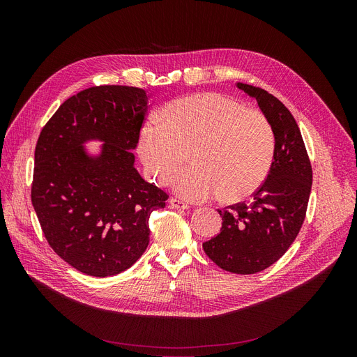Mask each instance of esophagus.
I'll use <instances>...</instances> for the list:
<instances>
[{"instance_id":"34e87169","label":"esophagus","mask_w":357,"mask_h":357,"mask_svg":"<svg viewBox=\"0 0 357 357\" xmlns=\"http://www.w3.org/2000/svg\"><path fill=\"white\" fill-rule=\"evenodd\" d=\"M169 208H172V209H188L189 205H188V203L176 199V197H171L169 199Z\"/></svg>"}]
</instances>
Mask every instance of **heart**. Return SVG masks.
<instances>
[{"instance_id": "heart-1", "label": "heart", "mask_w": 357, "mask_h": 357, "mask_svg": "<svg viewBox=\"0 0 357 357\" xmlns=\"http://www.w3.org/2000/svg\"><path fill=\"white\" fill-rule=\"evenodd\" d=\"M139 157L160 185L189 202H205L219 193L225 202L240 200L266 181L275 154V134L259 110L220 93L176 98L161 119H148L138 137Z\"/></svg>"}]
</instances>
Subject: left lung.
Segmentation results:
<instances>
[{
  "mask_svg": "<svg viewBox=\"0 0 357 357\" xmlns=\"http://www.w3.org/2000/svg\"><path fill=\"white\" fill-rule=\"evenodd\" d=\"M237 87L257 100L275 134V154L263 185L250 202L223 211L220 233L203 243L208 257L234 274H256L284 256L307 215L312 167L299 127L281 101L245 83Z\"/></svg>",
  "mask_w": 357,
  "mask_h": 357,
  "instance_id": "obj_1",
  "label": "left lung"
}]
</instances>
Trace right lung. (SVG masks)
Masks as SVG:
<instances>
[{
  "label": "right lung",
  "mask_w": 357,
  "mask_h": 357,
  "mask_svg": "<svg viewBox=\"0 0 357 357\" xmlns=\"http://www.w3.org/2000/svg\"><path fill=\"white\" fill-rule=\"evenodd\" d=\"M148 110L146 91L94 86L69 97L42 128L36 148L32 206L58 256L93 277L130 268L149 243V216L168 195L134 167ZM103 140L90 158L82 144Z\"/></svg>",
  "instance_id": "obj_1"
}]
</instances>
